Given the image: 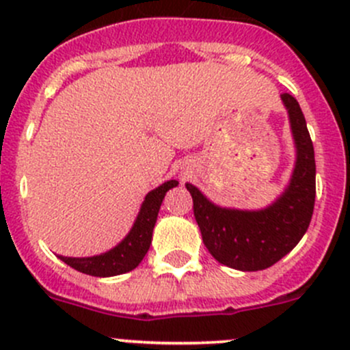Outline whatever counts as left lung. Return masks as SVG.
Wrapping results in <instances>:
<instances>
[{"instance_id":"8db88e82","label":"left lung","mask_w":350,"mask_h":350,"mask_svg":"<svg viewBox=\"0 0 350 350\" xmlns=\"http://www.w3.org/2000/svg\"><path fill=\"white\" fill-rule=\"evenodd\" d=\"M295 140L296 161L288 186L260 210L218 206L196 186L193 196L196 224L211 256L239 271H262L283 259L308 230L315 204V152L306 120L291 94H281Z\"/></svg>"}]
</instances>
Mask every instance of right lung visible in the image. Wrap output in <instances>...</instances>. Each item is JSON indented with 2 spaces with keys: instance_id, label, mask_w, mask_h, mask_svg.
Returning <instances> with one entry per match:
<instances>
[{
  "instance_id": "obj_1",
  "label": "right lung",
  "mask_w": 350,
  "mask_h": 350,
  "mask_svg": "<svg viewBox=\"0 0 350 350\" xmlns=\"http://www.w3.org/2000/svg\"><path fill=\"white\" fill-rule=\"evenodd\" d=\"M179 183L176 179L162 183L161 186L152 189L146 195V200L142 201L139 215L133 221L132 228L125 235L122 242L116 243L113 249L100 256L91 257H64L59 256V259L64 260L67 266L74 267L76 271L90 276L96 278H109L125 274L129 271L135 269L142 259L146 257L149 250L150 242H152V232L157 221L159 210H161L162 200L169 189L176 188Z\"/></svg>"
}]
</instances>
